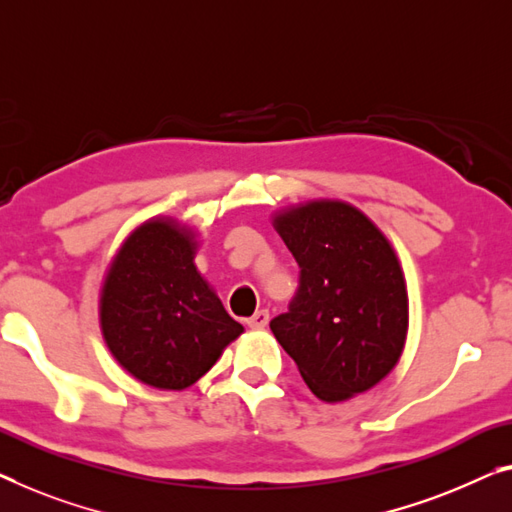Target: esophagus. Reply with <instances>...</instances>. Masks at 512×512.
<instances>
[{
  "instance_id": "esophagus-1",
  "label": "esophagus",
  "mask_w": 512,
  "mask_h": 512,
  "mask_svg": "<svg viewBox=\"0 0 512 512\" xmlns=\"http://www.w3.org/2000/svg\"><path fill=\"white\" fill-rule=\"evenodd\" d=\"M266 324H269V310H257L255 315L248 319L250 329H264Z\"/></svg>"
}]
</instances>
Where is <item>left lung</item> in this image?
I'll return each instance as SVG.
<instances>
[{
  "mask_svg": "<svg viewBox=\"0 0 512 512\" xmlns=\"http://www.w3.org/2000/svg\"><path fill=\"white\" fill-rule=\"evenodd\" d=\"M273 227L299 264V289L271 331L319 400L342 402L400 361L409 299L398 255L379 227L340 200L278 211Z\"/></svg>",
  "mask_w": 512,
  "mask_h": 512,
  "instance_id": "8db88e82",
  "label": "left lung"
}]
</instances>
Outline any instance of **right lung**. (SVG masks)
<instances>
[{
	"label": "right lung",
	"instance_id": "obj_1",
	"mask_svg": "<svg viewBox=\"0 0 512 512\" xmlns=\"http://www.w3.org/2000/svg\"><path fill=\"white\" fill-rule=\"evenodd\" d=\"M197 239L151 218L114 255L101 289V331L121 368L160 391H183L243 333L195 266Z\"/></svg>",
	"mask_w": 512,
	"mask_h": 512
}]
</instances>
